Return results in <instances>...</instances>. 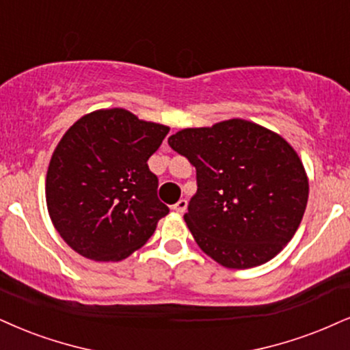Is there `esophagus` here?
<instances>
[{
	"label": "esophagus",
	"mask_w": 350,
	"mask_h": 350,
	"mask_svg": "<svg viewBox=\"0 0 350 350\" xmlns=\"http://www.w3.org/2000/svg\"><path fill=\"white\" fill-rule=\"evenodd\" d=\"M172 209H174L175 213H178V214H183L185 211H187V200H180L178 202H176V204L172 206Z\"/></svg>",
	"instance_id": "34e87169"
}]
</instances>
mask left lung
<instances>
[{"mask_svg":"<svg viewBox=\"0 0 350 350\" xmlns=\"http://www.w3.org/2000/svg\"><path fill=\"white\" fill-rule=\"evenodd\" d=\"M168 146L196 168L185 222L219 265H265L291 241L308 201L304 163L288 142L247 120L187 128Z\"/></svg>","mask_w":350,"mask_h":350,"instance_id":"left-lung-1","label":"left lung"}]
</instances>
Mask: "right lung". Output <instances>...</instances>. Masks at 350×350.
<instances>
[{"mask_svg": "<svg viewBox=\"0 0 350 350\" xmlns=\"http://www.w3.org/2000/svg\"><path fill=\"white\" fill-rule=\"evenodd\" d=\"M168 126L124 109L84 115L64 133L46 172L45 196L62 239L94 261H122L154 234L168 208L148 161Z\"/></svg>", "mask_w": 350, "mask_h": 350, "instance_id": "right-lung-1", "label": "right lung"}]
</instances>
